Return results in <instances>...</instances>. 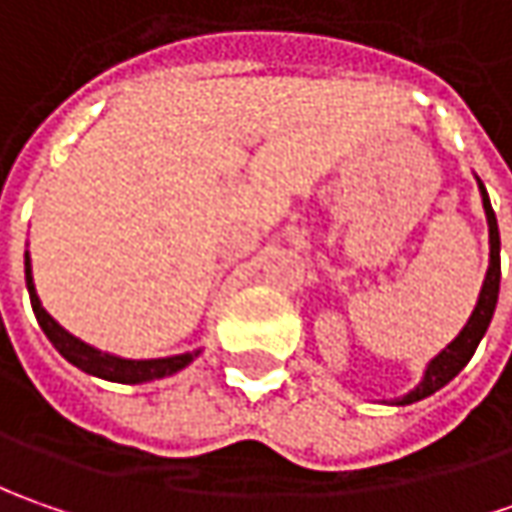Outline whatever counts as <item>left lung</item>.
Returning <instances> with one entry per match:
<instances>
[{
  "mask_svg": "<svg viewBox=\"0 0 512 512\" xmlns=\"http://www.w3.org/2000/svg\"><path fill=\"white\" fill-rule=\"evenodd\" d=\"M479 182V193H482V207L484 216H487V233H490V262H487V273H484L482 290H479V299H476V307L467 319V325L459 330V336L453 342L442 347L422 373V382L416 384L413 390H407L404 396H396L390 402L384 404H396V407H404V404L422 402L427 396H433L436 390H442L444 384L453 382L459 373L464 370V364L473 359L476 347L484 339L487 327H490V319L496 313V302H499V282H502V259H499V250H502V239H499V222H496V213H493V205H490V196L484 190L482 179L476 176Z\"/></svg>",
  "mask_w": 512,
  "mask_h": 512,
  "instance_id": "left-lung-1",
  "label": "left lung"
}]
</instances>
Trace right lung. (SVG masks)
<instances>
[{
  "mask_svg": "<svg viewBox=\"0 0 512 512\" xmlns=\"http://www.w3.org/2000/svg\"><path fill=\"white\" fill-rule=\"evenodd\" d=\"M25 285H28V296L30 305H33V313H36V322L45 330L50 344L73 367H79L88 376H96V379H105V382L116 384H148L156 382V379H168L173 373L185 370L187 364L193 362V359H199V353H202V347H196V350H187V353L159 356V359H125V356H116V353H108V350H99L93 344L82 342L79 336H73L70 330H65L42 307V299H39L36 285H33V267H30L28 250H25Z\"/></svg>",
  "mask_w": 512,
  "mask_h": 512,
  "instance_id": "1",
  "label": "right lung"
}]
</instances>
